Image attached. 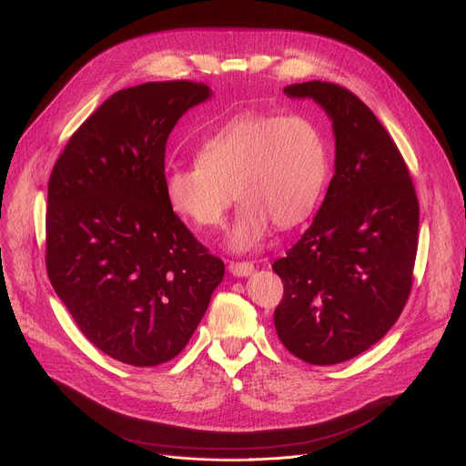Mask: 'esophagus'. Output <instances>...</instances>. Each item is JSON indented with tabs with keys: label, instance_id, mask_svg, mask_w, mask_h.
<instances>
[{
	"label": "esophagus",
	"instance_id": "obj_1",
	"mask_svg": "<svg viewBox=\"0 0 466 466\" xmlns=\"http://www.w3.org/2000/svg\"><path fill=\"white\" fill-rule=\"evenodd\" d=\"M253 263L249 261H233L229 263V272L237 278H242V276H249L253 272Z\"/></svg>",
	"mask_w": 466,
	"mask_h": 466
}]
</instances>
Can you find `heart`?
<instances>
[{
	"label": "heart",
	"mask_w": 466,
	"mask_h": 466,
	"mask_svg": "<svg viewBox=\"0 0 466 466\" xmlns=\"http://www.w3.org/2000/svg\"><path fill=\"white\" fill-rule=\"evenodd\" d=\"M326 177V142L311 120L242 113L201 140L194 163L167 172L165 196L181 220L211 231L226 222L235 190L242 205L228 242L246 251L272 222L289 229L311 215Z\"/></svg>",
	"instance_id": "heart-1"
}]
</instances>
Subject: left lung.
Wrapping results in <instances>:
<instances>
[{
  "instance_id": "1",
  "label": "left lung",
  "mask_w": 466,
  "mask_h": 466,
  "mask_svg": "<svg viewBox=\"0 0 466 466\" xmlns=\"http://www.w3.org/2000/svg\"><path fill=\"white\" fill-rule=\"evenodd\" d=\"M333 120L335 174L313 224L272 268L283 281L274 324L309 365H337L374 346L409 299L419 198L392 137L348 88L294 83Z\"/></svg>"
}]
</instances>
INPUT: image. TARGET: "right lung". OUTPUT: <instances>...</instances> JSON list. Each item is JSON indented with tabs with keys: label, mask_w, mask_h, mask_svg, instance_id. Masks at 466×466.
Returning a JSON list of instances; mask_svg holds the SVG:
<instances>
[{
	"label": "right lung",
	"mask_w": 466,
	"mask_h": 466,
	"mask_svg": "<svg viewBox=\"0 0 466 466\" xmlns=\"http://www.w3.org/2000/svg\"><path fill=\"white\" fill-rule=\"evenodd\" d=\"M211 96L198 81H153L107 97L51 170L46 270L83 335L133 367L183 351L224 263L165 196L167 140Z\"/></svg>",
	"instance_id": "1"
}]
</instances>
